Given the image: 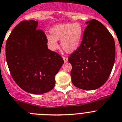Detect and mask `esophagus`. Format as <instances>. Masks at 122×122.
I'll return each instance as SVG.
<instances>
[{"label": "esophagus", "mask_w": 122, "mask_h": 122, "mask_svg": "<svg viewBox=\"0 0 122 122\" xmlns=\"http://www.w3.org/2000/svg\"><path fill=\"white\" fill-rule=\"evenodd\" d=\"M62 59H63V60H64V61L65 62H66L68 61V59H67V58H66V57H63V58H62Z\"/></svg>", "instance_id": "esophagus-1"}]
</instances>
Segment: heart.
I'll return each mask as SVG.
<instances>
[{
    "label": "heart",
    "mask_w": 122,
    "mask_h": 122,
    "mask_svg": "<svg viewBox=\"0 0 122 122\" xmlns=\"http://www.w3.org/2000/svg\"><path fill=\"white\" fill-rule=\"evenodd\" d=\"M51 36H46V42L51 50L58 47V41H61L62 49L67 53L75 52L80 45L83 29L79 23H63L56 25L50 30Z\"/></svg>",
    "instance_id": "1"
}]
</instances>
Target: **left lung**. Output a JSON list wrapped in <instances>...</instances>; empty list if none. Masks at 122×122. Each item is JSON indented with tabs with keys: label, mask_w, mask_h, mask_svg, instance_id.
Listing matches in <instances>:
<instances>
[{
	"label": "left lung",
	"mask_w": 122,
	"mask_h": 122,
	"mask_svg": "<svg viewBox=\"0 0 122 122\" xmlns=\"http://www.w3.org/2000/svg\"><path fill=\"white\" fill-rule=\"evenodd\" d=\"M86 29L79 48L70 55L69 62L73 84L85 90L103 85L112 71L115 58L114 38L102 23L93 19L85 22Z\"/></svg>",
	"instance_id": "1"
}]
</instances>
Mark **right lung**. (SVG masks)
<instances>
[{"mask_svg": "<svg viewBox=\"0 0 122 122\" xmlns=\"http://www.w3.org/2000/svg\"><path fill=\"white\" fill-rule=\"evenodd\" d=\"M35 20L20 22L8 37L5 53L7 65L17 85L27 93L41 95L51 90L55 76L64 64L51 51L46 37Z\"/></svg>", "mask_w": 122, "mask_h": 122, "instance_id": "right-lung-1", "label": "right lung"}]
</instances>
